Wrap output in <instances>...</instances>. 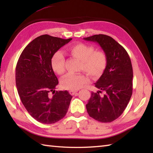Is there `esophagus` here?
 <instances>
[{
    "mask_svg": "<svg viewBox=\"0 0 153 153\" xmlns=\"http://www.w3.org/2000/svg\"><path fill=\"white\" fill-rule=\"evenodd\" d=\"M70 94L71 95H76L77 93V91H76V90H70L69 91Z\"/></svg>",
    "mask_w": 153,
    "mask_h": 153,
    "instance_id": "obj_1",
    "label": "esophagus"
}]
</instances>
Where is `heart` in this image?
Returning <instances> with one entry per match:
<instances>
[{"label":"heart","mask_w":153,"mask_h":153,"mask_svg":"<svg viewBox=\"0 0 153 153\" xmlns=\"http://www.w3.org/2000/svg\"><path fill=\"white\" fill-rule=\"evenodd\" d=\"M68 53L81 62L79 70L84 71L91 77H99L105 71L108 62L106 54L103 51H95V47L84 43L74 45L68 48ZM51 66L55 73L62 75L65 72V58L60 52H56L51 58ZM88 82L83 74H67L61 80L64 89L77 90Z\"/></svg>","instance_id":"heart-1"}]
</instances>
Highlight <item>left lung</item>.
Returning a JSON list of instances; mask_svg holds the SVG:
<instances>
[{
    "instance_id": "left-lung-1",
    "label": "left lung",
    "mask_w": 153,
    "mask_h": 153,
    "mask_svg": "<svg viewBox=\"0 0 153 153\" xmlns=\"http://www.w3.org/2000/svg\"><path fill=\"white\" fill-rule=\"evenodd\" d=\"M95 42L108 58L105 71L95 83L99 90L91 92L86 105L89 115L100 122H111L124 111L133 91V68L130 58L122 45L113 38L99 34L83 38ZM103 92L104 95L100 93Z\"/></svg>"
}]
</instances>
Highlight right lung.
Listing matches in <instances>:
<instances>
[{"mask_svg": "<svg viewBox=\"0 0 153 153\" xmlns=\"http://www.w3.org/2000/svg\"><path fill=\"white\" fill-rule=\"evenodd\" d=\"M72 39L43 35L29 43L16 68V84L22 102L37 121L56 123L66 114L72 98L67 91H55L58 84L51 66L54 54ZM52 92L53 96L49 93Z\"/></svg>", "mask_w": 153, "mask_h": 153, "instance_id": "1", "label": "right lung"}]
</instances>
